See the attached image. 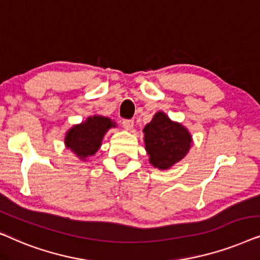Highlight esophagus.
Masks as SVG:
<instances>
[{"label": "esophagus", "mask_w": 260, "mask_h": 260, "mask_svg": "<svg viewBox=\"0 0 260 260\" xmlns=\"http://www.w3.org/2000/svg\"><path fill=\"white\" fill-rule=\"evenodd\" d=\"M122 126L126 128L127 131H131L134 126V121L133 120H123L122 121Z\"/></svg>", "instance_id": "34e87169"}]
</instances>
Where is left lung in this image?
<instances>
[{"instance_id":"obj_1","label":"left lung","mask_w":260,"mask_h":260,"mask_svg":"<svg viewBox=\"0 0 260 260\" xmlns=\"http://www.w3.org/2000/svg\"><path fill=\"white\" fill-rule=\"evenodd\" d=\"M144 141L150 162L159 170H168L182 160L192 144L191 134L181 123L158 112L144 128Z\"/></svg>"}]
</instances>
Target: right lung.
<instances>
[{"instance_id": "obj_1", "label": "right lung", "mask_w": 260, "mask_h": 260, "mask_svg": "<svg viewBox=\"0 0 260 260\" xmlns=\"http://www.w3.org/2000/svg\"><path fill=\"white\" fill-rule=\"evenodd\" d=\"M116 127V123L109 117L101 115L89 116L84 122L75 124L67 132L65 146L74 152L79 159L86 160L94 155L101 147L102 139L109 128Z\"/></svg>"}]
</instances>
